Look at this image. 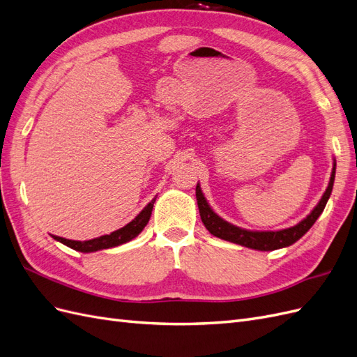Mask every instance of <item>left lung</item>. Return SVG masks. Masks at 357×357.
<instances>
[{"instance_id": "left-lung-1", "label": "left lung", "mask_w": 357, "mask_h": 357, "mask_svg": "<svg viewBox=\"0 0 357 357\" xmlns=\"http://www.w3.org/2000/svg\"><path fill=\"white\" fill-rule=\"evenodd\" d=\"M333 180H335V164L329 180V186L326 192L323 193L321 199L316 205V208L312 210L304 220H301L298 225L291 226V228L282 229V231H266V232H259V231H247L241 229L238 226L231 225L225 222L222 218L215 214L208 202L205 201L199 185H197V201H198V208L201 220L205 225V228L210 231L218 238H222L225 241H231L235 244H240L248 248H255V250H277V248L287 247L290 244L296 243L302 235L308 232L314 222L319 219V215L323 213L326 207V202L331 197V192L333 188Z\"/></svg>"}]
</instances>
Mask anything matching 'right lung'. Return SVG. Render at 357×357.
<instances>
[{
	"instance_id": "1",
	"label": "right lung",
	"mask_w": 357,
	"mask_h": 357,
	"mask_svg": "<svg viewBox=\"0 0 357 357\" xmlns=\"http://www.w3.org/2000/svg\"><path fill=\"white\" fill-rule=\"evenodd\" d=\"M155 201H156V198L152 199V202H149L144 207V210L139 213L132 222H129L126 226H123V228L117 229V231H114L109 235H102V236H98V238L88 240V241H74V240L62 238V236H56V235H52V236L56 241L71 247L73 250H77V252H82V253L98 252V250H102V248H110V247L121 245L123 243H128V241H131L132 238H135V236L144 229V226L147 225L150 215H152Z\"/></svg>"
}]
</instances>
